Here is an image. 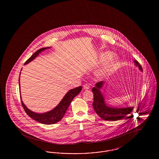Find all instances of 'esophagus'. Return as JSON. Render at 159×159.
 <instances>
[{
    "instance_id": "obj_1",
    "label": "esophagus",
    "mask_w": 159,
    "mask_h": 159,
    "mask_svg": "<svg viewBox=\"0 0 159 159\" xmlns=\"http://www.w3.org/2000/svg\"><path fill=\"white\" fill-rule=\"evenodd\" d=\"M90 88V86L88 84H84V86H83V89H84V90H88V89H89Z\"/></svg>"
}]
</instances>
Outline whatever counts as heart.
<instances>
[{
	"mask_svg": "<svg viewBox=\"0 0 159 159\" xmlns=\"http://www.w3.org/2000/svg\"><path fill=\"white\" fill-rule=\"evenodd\" d=\"M111 57V55L109 53H105L104 55V58L105 59H108ZM118 66H119V62L117 60L112 61L110 62L107 63L106 66H104L103 70L102 71V73H101V76H105L112 73L116 69H117L118 67Z\"/></svg>",
	"mask_w": 159,
	"mask_h": 159,
	"instance_id": "heart-1",
	"label": "heart"
}]
</instances>
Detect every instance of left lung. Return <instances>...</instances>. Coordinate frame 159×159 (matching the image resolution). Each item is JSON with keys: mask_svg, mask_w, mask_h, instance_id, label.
<instances>
[{"mask_svg": "<svg viewBox=\"0 0 159 159\" xmlns=\"http://www.w3.org/2000/svg\"><path fill=\"white\" fill-rule=\"evenodd\" d=\"M134 65L138 67L139 70L143 72L141 66L136 60L134 61ZM108 83L104 81H101L95 84V87L92 88L93 93V102L92 106L95 111L99 116L103 120L108 121H117L121 120L123 118L128 117L126 116L129 114L132 113L135 106L127 107H117L108 105L107 104L105 100V96L102 92L103 87ZM136 89V88H135ZM139 93V91L135 90L133 87V91L129 93V100L134 104L136 99L138 98Z\"/></svg>", "mask_w": 159, "mask_h": 159, "instance_id": "1", "label": "left lung"}]
</instances>
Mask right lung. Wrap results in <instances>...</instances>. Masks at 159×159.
Returning a JSON list of instances; mask_svg holds the SVG:
<instances>
[{
    "label": "right lung",
    "instance_id": "add662e5",
    "mask_svg": "<svg viewBox=\"0 0 159 159\" xmlns=\"http://www.w3.org/2000/svg\"><path fill=\"white\" fill-rule=\"evenodd\" d=\"M51 47H47V48H43L42 49H39L35 53H33L30 58L28 59L24 65H26L30 62L31 61L34 60L39 53H41L43 51H45L47 49H49ZM21 74V72H20ZM19 87L20 89V77H19ZM82 86H79L75 89H72L69 90L68 92L66 93V94L64 95L63 98L61 101L52 110L45 112L43 113H35L32 111H31L30 109H29L24 104L21 97V104L23 106V108L25 111V113L27 114L29 116H30L31 118L34 119V120L38 121L40 123L44 124V125H52L55 124L57 122L60 121L63 118L64 116L66 113L68 107L70 106V103L71 102L73 98L76 97L80 92L82 91ZM20 95H21V91H20Z\"/></svg>",
    "mask_w": 159,
    "mask_h": 159
}]
</instances>
